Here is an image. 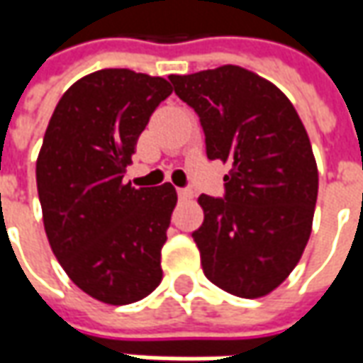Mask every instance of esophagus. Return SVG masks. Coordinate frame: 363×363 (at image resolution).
<instances>
[{"label": "esophagus", "instance_id": "34e87169", "mask_svg": "<svg viewBox=\"0 0 363 363\" xmlns=\"http://www.w3.org/2000/svg\"><path fill=\"white\" fill-rule=\"evenodd\" d=\"M191 196H194V191L189 188H177V198L179 200H189Z\"/></svg>", "mask_w": 363, "mask_h": 363}]
</instances>
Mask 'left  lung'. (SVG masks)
Returning <instances> with one entry per match:
<instances>
[{
	"label": "left lung",
	"mask_w": 363,
	"mask_h": 363,
	"mask_svg": "<svg viewBox=\"0 0 363 363\" xmlns=\"http://www.w3.org/2000/svg\"><path fill=\"white\" fill-rule=\"evenodd\" d=\"M169 80L200 117L208 160L230 163L224 198H198L203 222L191 236L203 274L236 297H262L311 234L319 175L307 131L283 92L240 66Z\"/></svg>",
	"instance_id": "left-lung-1"
}]
</instances>
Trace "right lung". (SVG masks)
I'll return each instance as SVG.
<instances>
[{
	"label": "right lung",
	"mask_w": 363,
	"mask_h": 363,
	"mask_svg": "<svg viewBox=\"0 0 363 363\" xmlns=\"http://www.w3.org/2000/svg\"><path fill=\"white\" fill-rule=\"evenodd\" d=\"M161 77L105 68L64 92L35 163L44 228L72 283L129 305L161 283V248L177 194L133 188L123 175L149 117L172 94Z\"/></svg>",
	"instance_id": "obj_1"
}]
</instances>
